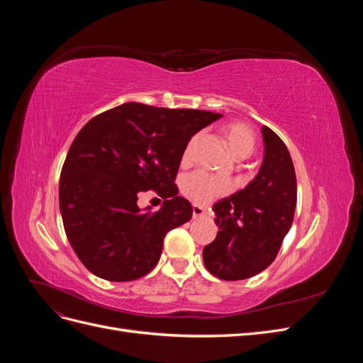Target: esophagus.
<instances>
[{
    "mask_svg": "<svg viewBox=\"0 0 363 363\" xmlns=\"http://www.w3.org/2000/svg\"><path fill=\"white\" fill-rule=\"evenodd\" d=\"M206 215H207V212L204 211V208H203L201 206H199V204H192V216H194V219L203 218V216H206Z\"/></svg>",
    "mask_w": 363,
    "mask_h": 363,
    "instance_id": "1",
    "label": "esophagus"
}]
</instances>
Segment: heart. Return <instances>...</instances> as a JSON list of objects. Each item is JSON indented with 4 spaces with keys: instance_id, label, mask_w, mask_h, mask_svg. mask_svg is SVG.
<instances>
[{
    "instance_id": "b5f03b06",
    "label": "heart",
    "mask_w": 363,
    "mask_h": 363,
    "mask_svg": "<svg viewBox=\"0 0 363 363\" xmlns=\"http://www.w3.org/2000/svg\"><path fill=\"white\" fill-rule=\"evenodd\" d=\"M224 133L228 145L232 148L236 157H247L251 155V151L255 150V131H252V128L247 123H244V121H232V123L225 124ZM199 140L200 135H194L188 140V144H186L182 155L183 164H189L194 160L195 148L196 144H199ZM232 188L233 186L228 180L215 177V175H211L204 171H195L189 174L182 184L184 195L199 204L212 203L213 200L219 199V196L228 194L232 191Z\"/></svg>"
}]
</instances>
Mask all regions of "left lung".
<instances>
[{
  "label": "left lung",
  "mask_w": 363,
  "mask_h": 363,
  "mask_svg": "<svg viewBox=\"0 0 363 363\" xmlns=\"http://www.w3.org/2000/svg\"><path fill=\"white\" fill-rule=\"evenodd\" d=\"M262 135L265 156L256 179L213 206L219 232L203 260L221 280H245L267 269L294 221L296 177L288 147L267 125Z\"/></svg>",
  "instance_id": "obj_1"
}]
</instances>
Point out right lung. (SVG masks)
Segmentation results:
<instances>
[{
    "mask_svg": "<svg viewBox=\"0 0 363 363\" xmlns=\"http://www.w3.org/2000/svg\"><path fill=\"white\" fill-rule=\"evenodd\" d=\"M219 116L125 103L79 131L62 167L59 203L72 250L96 277L131 281L157 265L164 236L192 218L174 183L183 150ZM148 190L164 200L155 214L137 207Z\"/></svg>",
    "mask_w": 363,
    "mask_h": 363,
    "instance_id": "add662e5",
    "label": "right lung"
}]
</instances>
